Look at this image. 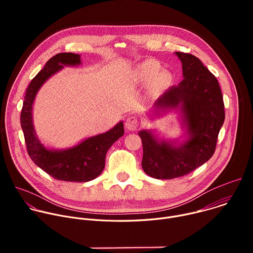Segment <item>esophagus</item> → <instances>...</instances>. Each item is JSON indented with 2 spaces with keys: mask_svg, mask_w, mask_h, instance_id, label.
<instances>
[{
  "mask_svg": "<svg viewBox=\"0 0 253 253\" xmlns=\"http://www.w3.org/2000/svg\"><path fill=\"white\" fill-rule=\"evenodd\" d=\"M138 124H139L138 119L136 117H134V116H131V117L127 118L125 126H126V128L129 131H134V130H136L138 128Z\"/></svg>",
  "mask_w": 253,
  "mask_h": 253,
  "instance_id": "1",
  "label": "esophagus"
}]
</instances>
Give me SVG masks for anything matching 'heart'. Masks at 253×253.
Returning a JSON list of instances; mask_svg holds the SVG:
<instances>
[{"label":"heart","instance_id":"1","mask_svg":"<svg viewBox=\"0 0 253 253\" xmlns=\"http://www.w3.org/2000/svg\"><path fill=\"white\" fill-rule=\"evenodd\" d=\"M140 73L147 78H154L160 72V65L153 60H147L139 66ZM164 74H160L159 78H163Z\"/></svg>","mask_w":253,"mask_h":253}]
</instances>
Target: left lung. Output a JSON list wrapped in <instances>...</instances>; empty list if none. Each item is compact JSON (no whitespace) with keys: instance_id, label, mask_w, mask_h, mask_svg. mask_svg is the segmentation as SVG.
Masks as SVG:
<instances>
[{"instance_id":"1","label":"left lung","mask_w":253,"mask_h":253,"mask_svg":"<svg viewBox=\"0 0 253 253\" xmlns=\"http://www.w3.org/2000/svg\"><path fill=\"white\" fill-rule=\"evenodd\" d=\"M182 63L183 80L169 88L155 102V112L178 109L187 130L183 143L158 140L150 130L138 134L142 140V168L157 179L184 176L214 154L225 119L224 103L217 79L195 56L175 52Z\"/></svg>"}]
</instances>
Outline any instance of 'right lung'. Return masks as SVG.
<instances>
[{"mask_svg": "<svg viewBox=\"0 0 253 253\" xmlns=\"http://www.w3.org/2000/svg\"><path fill=\"white\" fill-rule=\"evenodd\" d=\"M80 64V55L74 53H60L52 57L29 84L21 112V126L30 158L53 178L70 182H87L98 177L105 167L107 151L124 134L121 121L111 130L87 138L78 145L64 150L47 149L36 136L32 109L37 92L64 66Z\"/></svg>", "mask_w": 253, "mask_h": 253, "instance_id": "add662e5", "label": "right lung"}]
</instances>
